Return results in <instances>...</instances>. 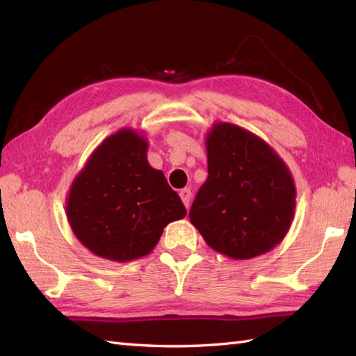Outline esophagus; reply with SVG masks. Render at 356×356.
Segmentation results:
<instances>
[{
	"mask_svg": "<svg viewBox=\"0 0 356 356\" xmlns=\"http://www.w3.org/2000/svg\"><path fill=\"white\" fill-rule=\"evenodd\" d=\"M179 195H180V199H182L184 205L186 208L190 207V202H191V190H190V188H184V190H180Z\"/></svg>",
	"mask_w": 356,
	"mask_h": 356,
	"instance_id": "1",
	"label": "esophagus"
}]
</instances>
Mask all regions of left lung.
<instances>
[{
    "mask_svg": "<svg viewBox=\"0 0 356 356\" xmlns=\"http://www.w3.org/2000/svg\"><path fill=\"white\" fill-rule=\"evenodd\" d=\"M208 179L190 220L214 251L249 260L274 249L295 214L293 177L277 151L259 136L229 122L207 133Z\"/></svg>",
    "mask_w": 356,
    "mask_h": 356,
    "instance_id": "left-lung-1",
    "label": "left lung"
}]
</instances>
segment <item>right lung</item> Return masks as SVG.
Listing matches in <instances>:
<instances>
[{"label":"right lung","instance_id":"1","mask_svg":"<svg viewBox=\"0 0 356 356\" xmlns=\"http://www.w3.org/2000/svg\"><path fill=\"white\" fill-rule=\"evenodd\" d=\"M148 140L134 128L104 139L74 177L67 220L90 252L111 261L148 255L163 228L186 209L163 172L147 159Z\"/></svg>","mask_w":356,"mask_h":356}]
</instances>
